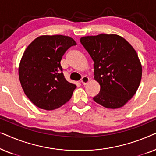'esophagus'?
Instances as JSON below:
<instances>
[{"instance_id":"esophagus-1","label":"esophagus","mask_w":156,"mask_h":156,"mask_svg":"<svg viewBox=\"0 0 156 156\" xmlns=\"http://www.w3.org/2000/svg\"><path fill=\"white\" fill-rule=\"evenodd\" d=\"M89 80H89V78L88 77V76H84L82 78V80H81V82H82V84L83 85H86L87 83L89 82Z\"/></svg>"}]
</instances>
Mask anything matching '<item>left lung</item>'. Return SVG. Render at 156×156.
Wrapping results in <instances>:
<instances>
[{
	"instance_id": "left-lung-1",
	"label": "left lung",
	"mask_w": 156,
	"mask_h": 156,
	"mask_svg": "<svg viewBox=\"0 0 156 156\" xmlns=\"http://www.w3.org/2000/svg\"><path fill=\"white\" fill-rule=\"evenodd\" d=\"M80 42L93 59L94 80L101 87L94 101L107 108L122 107L136 93L141 80L137 52L116 34L85 36Z\"/></svg>"
}]
</instances>
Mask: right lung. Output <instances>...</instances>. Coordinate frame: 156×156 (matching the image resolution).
Here are the masks:
<instances>
[{
  "label": "right lung",
  "instance_id": "add662e5",
  "mask_svg": "<svg viewBox=\"0 0 156 156\" xmlns=\"http://www.w3.org/2000/svg\"><path fill=\"white\" fill-rule=\"evenodd\" d=\"M76 44L69 36L41 35L25 50L19 80L25 95L38 108L54 110L71 99L76 86L66 80L60 62L67 49Z\"/></svg>",
  "mask_w": 156,
  "mask_h": 156
}]
</instances>
